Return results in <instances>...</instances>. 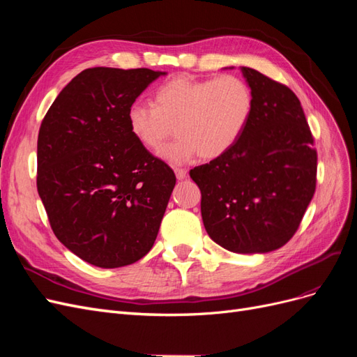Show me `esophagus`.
I'll return each mask as SVG.
<instances>
[{"label":"esophagus","mask_w":357,"mask_h":357,"mask_svg":"<svg viewBox=\"0 0 357 357\" xmlns=\"http://www.w3.org/2000/svg\"><path fill=\"white\" fill-rule=\"evenodd\" d=\"M174 172H176L177 180H185L188 177V171L183 169V168H176Z\"/></svg>","instance_id":"34e87169"}]
</instances>
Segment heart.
I'll use <instances>...</instances> for the list:
<instances>
[{"instance_id":"b5f03b06","label":"heart","mask_w":357,"mask_h":357,"mask_svg":"<svg viewBox=\"0 0 357 357\" xmlns=\"http://www.w3.org/2000/svg\"><path fill=\"white\" fill-rule=\"evenodd\" d=\"M253 109V91L241 77L178 75L155 91L153 105H129L126 125L150 153L160 152L176 130L178 139L160 158L172 165H183L197 155L218 159L228 153L244 134Z\"/></svg>"}]
</instances>
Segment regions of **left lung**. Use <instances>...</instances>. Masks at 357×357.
<instances>
[{
    "mask_svg": "<svg viewBox=\"0 0 357 357\" xmlns=\"http://www.w3.org/2000/svg\"><path fill=\"white\" fill-rule=\"evenodd\" d=\"M255 109L228 153L190 169L201 190L210 238L234 253L283 247L316 190L317 153L298 96L287 86L241 67Z\"/></svg>",
    "mask_w": 357,
    "mask_h": 357,
    "instance_id": "1",
    "label": "left lung"
}]
</instances>
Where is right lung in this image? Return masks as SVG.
Listing matches in <instances>:
<instances>
[{
    "instance_id": "1",
    "label": "right lung",
    "mask_w": 357,
    "mask_h": 357,
    "mask_svg": "<svg viewBox=\"0 0 357 357\" xmlns=\"http://www.w3.org/2000/svg\"><path fill=\"white\" fill-rule=\"evenodd\" d=\"M165 74L88 68L41 122L38 195L56 238L91 265H131L155 244L176 176L131 135L126 112Z\"/></svg>"
}]
</instances>
